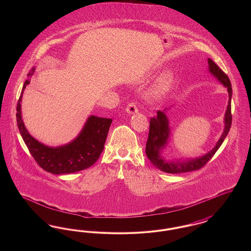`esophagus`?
<instances>
[{
  "instance_id": "obj_1",
  "label": "esophagus",
  "mask_w": 251,
  "mask_h": 251,
  "mask_svg": "<svg viewBox=\"0 0 251 251\" xmlns=\"http://www.w3.org/2000/svg\"><path fill=\"white\" fill-rule=\"evenodd\" d=\"M137 111H138V109H137V106H136V104H135L134 102H130V103L127 105V107H126V112L129 113V114L137 113Z\"/></svg>"
}]
</instances>
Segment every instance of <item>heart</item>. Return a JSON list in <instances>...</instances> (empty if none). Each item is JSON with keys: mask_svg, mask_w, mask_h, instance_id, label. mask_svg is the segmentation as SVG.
I'll return each mask as SVG.
<instances>
[{"mask_svg": "<svg viewBox=\"0 0 251 251\" xmlns=\"http://www.w3.org/2000/svg\"><path fill=\"white\" fill-rule=\"evenodd\" d=\"M171 83V75L170 74H165L161 81H160V84H159V88L161 90H165L168 87V85Z\"/></svg>", "mask_w": 251, "mask_h": 251, "instance_id": "heart-1", "label": "heart"}]
</instances>
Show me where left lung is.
<instances>
[{
    "label": "left lung",
    "instance_id": "left-lung-1",
    "mask_svg": "<svg viewBox=\"0 0 251 251\" xmlns=\"http://www.w3.org/2000/svg\"><path fill=\"white\" fill-rule=\"evenodd\" d=\"M208 65H209V72H211L217 80L226 86L228 92V104H227L226 114H225V129L221 137L219 138L218 142L215 145V148L208 152L207 154L196 158V159H187L185 161H175V162H167L162 156L160 155V151L166 147L167 139L169 138V124L167 116L164 112L158 111L155 118H151L150 121V131L149 137L146 144V154L151 164L160 169L161 171L171 173V174H178L183 172H189L201 168L205 166L208 161L215 155L217 150L223 143L224 139L227 136V132L231 126V84L227 76V74L223 72L215 62L210 58H208Z\"/></svg>",
    "mask_w": 251,
    "mask_h": 251
}]
</instances>
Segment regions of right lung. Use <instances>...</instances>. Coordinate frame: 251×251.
Listing matches in <instances>:
<instances>
[{
    "label": "right lung",
    "mask_w": 251,
    "mask_h": 251,
    "mask_svg": "<svg viewBox=\"0 0 251 251\" xmlns=\"http://www.w3.org/2000/svg\"><path fill=\"white\" fill-rule=\"evenodd\" d=\"M35 68L28 73L31 78ZM30 80L24 82V87L17 104V122L24 143L38 166L52 174H69L86 169L93 166L101 154L106 141L108 131L112 123L111 119L90 116L80 134L71 143L50 148L38 142L24 126L22 118V99L26 85Z\"/></svg>",
    "instance_id": "add662e5"
}]
</instances>
